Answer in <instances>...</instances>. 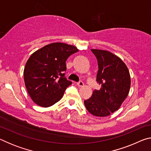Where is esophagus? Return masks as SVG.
<instances>
[{
  "label": "esophagus",
  "mask_w": 151,
  "mask_h": 151,
  "mask_svg": "<svg viewBox=\"0 0 151 151\" xmlns=\"http://www.w3.org/2000/svg\"><path fill=\"white\" fill-rule=\"evenodd\" d=\"M77 85L78 86H83V85H84V83L83 81H79L78 83H77Z\"/></svg>",
  "instance_id": "34e87169"
}]
</instances>
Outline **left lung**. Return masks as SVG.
<instances>
[{
    "label": "left lung",
    "mask_w": 151,
    "mask_h": 151,
    "mask_svg": "<svg viewBox=\"0 0 151 151\" xmlns=\"http://www.w3.org/2000/svg\"><path fill=\"white\" fill-rule=\"evenodd\" d=\"M98 62L96 81L101 85L84 101L93 115L109 116L121 107L129 93L131 76L127 66L121 58L107 50L91 49Z\"/></svg>",
    "instance_id": "left-lung-1"
}]
</instances>
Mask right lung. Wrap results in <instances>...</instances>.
I'll use <instances>...</instances> for the list:
<instances>
[{
    "mask_svg": "<svg viewBox=\"0 0 151 151\" xmlns=\"http://www.w3.org/2000/svg\"><path fill=\"white\" fill-rule=\"evenodd\" d=\"M75 46L54 42L35 51L27 60L24 80L30 98L38 105L48 107L59 101L72 82L65 78L66 61L78 52Z\"/></svg>",
    "mask_w": 151,
    "mask_h": 151,
    "instance_id": "obj_1",
    "label": "right lung"
}]
</instances>
